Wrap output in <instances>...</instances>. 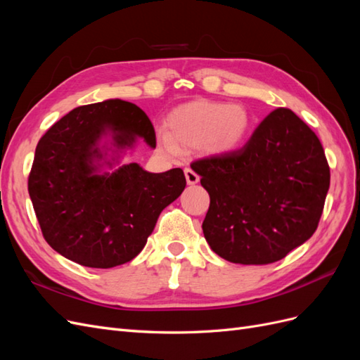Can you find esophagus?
I'll use <instances>...</instances> for the list:
<instances>
[{
    "label": "esophagus",
    "mask_w": 360,
    "mask_h": 360,
    "mask_svg": "<svg viewBox=\"0 0 360 360\" xmlns=\"http://www.w3.org/2000/svg\"><path fill=\"white\" fill-rule=\"evenodd\" d=\"M184 177H186L188 184H197L200 181V176L195 171H192L191 168L184 169Z\"/></svg>",
    "instance_id": "1"
}]
</instances>
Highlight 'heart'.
Instances as JSON below:
<instances>
[{
  "mask_svg": "<svg viewBox=\"0 0 360 360\" xmlns=\"http://www.w3.org/2000/svg\"><path fill=\"white\" fill-rule=\"evenodd\" d=\"M250 114L242 105L195 101L177 106L159 134L162 148L169 155L179 147H195L205 155H225L240 146L249 134Z\"/></svg>",
  "mask_w": 360,
  "mask_h": 360,
  "instance_id": "heart-1",
  "label": "heart"
}]
</instances>
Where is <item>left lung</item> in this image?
I'll return each mask as SVG.
<instances>
[{
    "label": "left lung",
    "instance_id": "8db88e82",
    "mask_svg": "<svg viewBox=\"0 0 360 360\" xmlns=\"http://www.w3.org/2000/svg\"><path fill=\"white\" fill-rule=\"evenodd\" d=\"M191 168L210 195L205 240L230 263H275L317 230L330 169L317 135L287 108L271 111L242 148Z\"/></svg>",
    "mask_w": 360,
    "mask_h": 360
}]
</instances>
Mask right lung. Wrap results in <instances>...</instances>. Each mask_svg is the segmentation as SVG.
Instances as JSON below:
<instances>
[{"label":"right lung","mask_w":360,"mask_h":360,"mask_svg":"<svg viewBox=\"0 0 360 360\" xmlns=\"http://www.w3.org/2000/svg\"><path fill=\"white\" fill-rule=\"evenodd\" d=\"M139 138L156 147L147 114L120 99L75 108L40 138L28 192L53 250L94 269L124 264L143 250L186 179L180 168L155 174L135 162L115 168Z\"/></svg>","instance_id":"right-lung-1"}]
</instances>
